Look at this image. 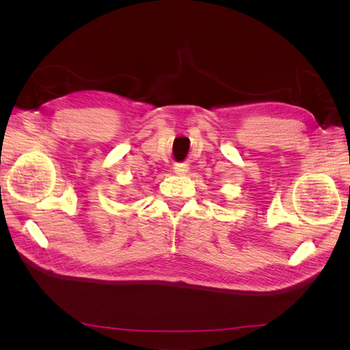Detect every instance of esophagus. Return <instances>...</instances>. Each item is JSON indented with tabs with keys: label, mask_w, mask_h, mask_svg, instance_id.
Listing matches in <instances>:
<instances>
[{
	"label": "esophagus",
	"mask_w": 350,
	"mask_h": 350,
	"mask_svg": "<svg viewBox=\"0 0 350 350\" xmlns=\"http://www.w3.org/2000/svg\"><path fill=\"white\" fill-rule=\"evenodd\" d=\"M188 170H189V167L187 165V163H176L174 168H173L174 173H176V174H179V176L187 174V173H188Z\"/></svg>",
	"instance_id": "obj_1"
}]
</instances>
